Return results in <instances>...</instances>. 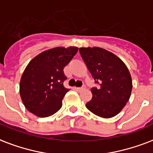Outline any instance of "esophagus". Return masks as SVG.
<instances>
[{"instance_id":"34e87169","label":"esophagus","mask_w":153,"mask_h":153,"mask_svg":"<svg viewBox=\"0 0 153 153\" xmlns=\"http://www.w3.org/2000/svg\"><path fill=\"white\" fill-rule=\"evenodd\" d=\"M85 88H86V87L83 86V87H75V90H76L77 91H82V90H84Z\"/></svg>"}]
</instances>
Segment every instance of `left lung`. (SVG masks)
Returning <instances> with one entry per match:
<instances>
[{
  "label": "left lung",
  "mask_w": 153,
  "mask_h": 153,
  "mask_svg": "<svg viewBox=\"0 0 153 153\" xmlns=\"http://www.w3.org/2000/svg\"><path fill=\"white\" fill-rule=\"evenodd\" d=\"M82 58L99 87L91 89L86 107L102 118L120 112L130 99L132 80L128 67L118 56L100 47L79 48Z\"/></svg>",
  "instance_id": "1"
}]
</instances>
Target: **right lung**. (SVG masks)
Instances as JSON below:
<instances>
[{
	"mask_svg": "<svg viewBox=\"0 0 153 153\" xmlns=\"http://www.w3.org/2000/svg\"><path fill=\"white\" fill-rule=\"evenodd\" d=\"M76 46H59L42 52L29 62L20 81V95L29 111L38 117L53 115L69 91L63 86L64 67L78 52Z\"/></svg>",
	"mask_w": 153,
	"mask_h": 153,
	"instance_id": "add662e5",
	"label": "right lung"
}]
</instances>
